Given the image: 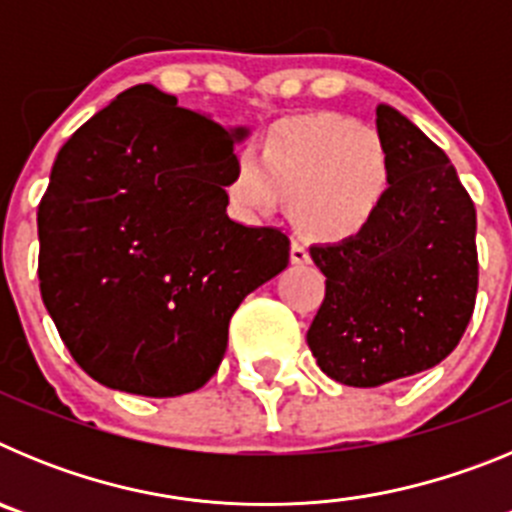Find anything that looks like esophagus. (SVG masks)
I'll return each instance as SVG.
<instances>
[{
  "label": "esophagus",
  "instance_id": "34e87169",
  "mask_svg": "<svg viewBox=\"0 0 512 512\" xmlns=\"http://www.w3.org/2000/svg\"><path fill=\"white\" fill-rule=\"evenodd\" d=\"M289 259H292V264H307V261H310V251H307V246L302 238H292V246H289Z\"/></svg>",
  "mask_w": 512,
  "mask_h": 512
}]
</instances>
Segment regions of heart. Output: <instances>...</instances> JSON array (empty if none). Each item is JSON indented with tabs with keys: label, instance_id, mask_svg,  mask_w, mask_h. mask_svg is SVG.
I'll use <instances>...</instances> for the list:
<instances>
[{
	"label": "heart",
	"instance_id": "b5f03b06",
	"mask_svg": "<svg viewBox=\"0 0 512 512\" xmlns=\"http://www.w3.org/2000/svg\"><path fill=\"white\" fill-rule=\"evenodd\" d=\"M390 189V156L377 130L341 115L302 117L266 138L261 161L241 151L228 194L233 205L271 212L282 197L302 233L343 241L372 225Z\"/></svg>",
	"mask_w": 512,
	"mask_h": 512
}]
</instances>
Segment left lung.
<instances>
[{
  "instance_id": "obj_1",
  "label": "left lung",
  "mask_w": 512,
  "mask_h": 512,
  "mask_svg": "<svg viewBox=\"0 0 512 512\" xmlns=\"http://www.w3.org/2000/svg\"><path fill=\"white\" fill-rule=\"evenodd\" d=\"M390 189L361 233L312 246L325 300L307 330L318 366L348 387L425 372L461 341L477 297V212L449 156L390 104L377 107Z\"/></svg>"
}]
</instances>
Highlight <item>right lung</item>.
<instances>
[{
	"label": "right lung",
	"instance_id": "add662e5",
	"mask_svg": "<svg viewBox=\"0 0 512 512\" xmlns=\"http://www.w3.org/2000/svg\"><path fill=\"white\" fill-rule=\"evenodd\" d=\"M248 128L122 92L58 151L38 207L45 310L104 387L176 397L210 382L228 323L289 264L279 228L230 220L235 143Z\"/></svg>",
	"mask_w": 512,
	"mask_h": 512
}]
</instances>
